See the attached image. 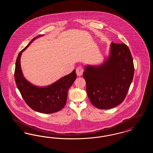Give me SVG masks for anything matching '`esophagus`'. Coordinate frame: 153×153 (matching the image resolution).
Listing matches in <instances>:
<instances>
[{"label": "esophagus", "mask_w": 153, "mask_h": 153, "mask_svg": "<svg viewBox=\"0 0 153 153\" xmlns=\"http://www.w3.org/2000/svg\"><path fill=\"white\" fill-rule=\"evenodd\" d=\"M83 72H84V69H82V68L81 66H79L77 67V68L76 69V74L78 76H81L83 74Z\"/></svg>", "instance_id": "esophagus-1"}]
</instances>
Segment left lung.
<instances>
[{"mask_svg": "<svg viewBox=\"0 0 153 153\" xmlns=\"http://www.w3.org/2000/svg\"><path fill=\"white\" fill-rule=\"evenodd\" d=\"M84 68L88 96L95 107L111 109L123 102L134 73L133 59L126 44L111 43L102 64Z\"/></svg>", "mask_w": 153, "mask_h": 153, "instance_id": "left-lung-1", "label": "left lung"}]
</instances>
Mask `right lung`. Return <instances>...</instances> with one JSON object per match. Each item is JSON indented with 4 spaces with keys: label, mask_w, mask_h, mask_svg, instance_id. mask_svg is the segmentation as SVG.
Here are the masks:
<instances>
[{
    "label": "right lung",
    "mask_w": 153,
    "mask_h": 153,
    "mask_svg": "<svg viewBox=\"0 0 153 153\" xmlns=\"http://www.w3.org/2000/svg\"><path fill=\"white\" fill-rule=\"evenodd\" d=\"M44 36L39 35L33 38L19 53L15 64V80L22 97L31 109L40 113L51 114L58 112L65 106L68 91L76 79V73L74 69L51 85L44 87L35 85L25 77L21 66L22 53L36 39Z\"/></svg>",
    "instance_id": "1"
}]
</instances>
